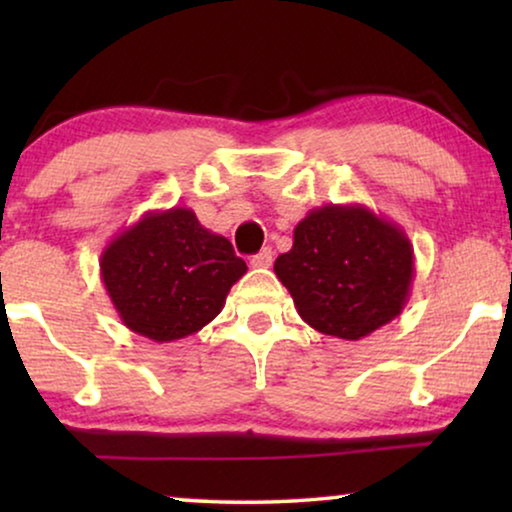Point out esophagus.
Returning <instances> with one entry per match:
<instances>
[{"instance_id": "obj_1", "label": "esophagus", "mask_w": 512, "mask_h": 512, "mask_svg": "<svg viewBox=\"0 0 512 512\" xmlns=\"http://www.w3.org/2000/svg\"><path fill=\"white\" fill-rule=\"evenodd\" d=\"M272 256H275V251H272L270 247L261 249L256 256H251V268H270Z\"/></svg>"}]
</instances>
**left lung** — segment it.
Returning <instances> with one entry per match:
<instances>
[{
    "label": "left lung",
    "instance_id": "obj_1",
    "mask_svg": "<svg viewBox=\"0 0 512 512\" xmlns=\"http://www.w3.org/2000/svg\"><path fill=\"white\" fill-rule=\"evenodd\" d=\"M300 319L340 340H361L403 312L415 249L401 226L366 205L312 209L275 261Z\"/></svg>",
    "mask_w": 512,
    "mask_h": 512
}]
</instances>
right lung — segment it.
<instances>
[{
    "instance_id": "1",
    "label": "right lung",
    "mask_w": 512,
    "mask_h": 512,
    "mask_svg": "<svg viewBox=\"0 0 512 512\" xmlns=\"http://www.w3.org/2000/svg\"><path fill=\"white\" fill-rule=\"evenodd\" d=\"M247 272L233 244L207 230L193 209H151L111 237L100 277L111 305L132 333L174 342L198 333L226 305Z\"/></svg>"
}]
</instances>
